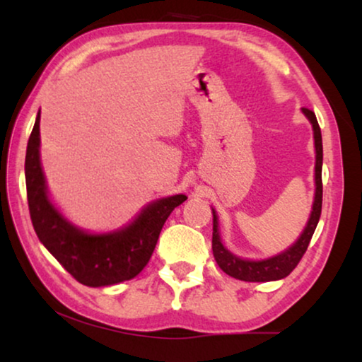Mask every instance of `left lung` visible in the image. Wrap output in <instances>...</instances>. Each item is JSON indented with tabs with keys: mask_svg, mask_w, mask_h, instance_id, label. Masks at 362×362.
I'll use <instances>...</instances> for the list:
<instances>
[{
	"mask_svg": "<svg viewBox=\"0 0 362 362\" xmlns=\"http://www.w3.org/2000/svg\"><path fill=\"white\" fill-rule=\"evenodd\" d=\"M303 113L310 118L311 125H313L315 133V148H316V165H315V182H316V192H315V202L313 211H311L310 221L306 224L303 234L300 239L290 247L288 250L281 252L280 255L272 257L267 260H244L230 254L229 250L222 245L219 237V224H217V216L214 209H212V254L217 265L221 267L222 272L227 275L234 276L237 280L244 281H272L285 279L290 275L296 265L300 264L301 257L305 255L306 249L311 237L315 234L316 226H318L320 216H321V202H323V181H321V166H323V141H321V130L316 120V115L308 108H303Z\"/></svg>",
	"mask_w": 362,
	"mask_h": 362,
	"instance_id": "1",
	"label": "left lung"
}]
</instances>
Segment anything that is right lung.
<instances>
[{
    "instance_id": "right-lung-1",
    "label": "right lung",
    "mask_w": 362,
    "mask_h": 362,
    "mask_svg": "<svg viewBox=\"0 0 362 362\" xmlns=\"http://www.w3.org/2000/svg\"><path fill=\"white\" fill-rule=\"evenodd\" d=\"M39 118L37 113L24 163L29 214L39 240L82 285L107 286L136 276L150 262L168 216L187 197L176 194L153 202L130 226L113 234L90 235L78 230L47 199L39 161Z\"/></svg>"
}]
</instances>
